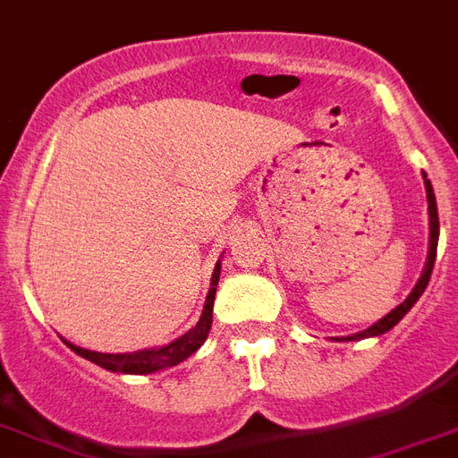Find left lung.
Returning <instances> with one entry per match:
<instances>
[{
	"label": "left lung",
	"mask_w": 458,
	"mask_h": 458,
	"mask_svg": "<svg viewBox=\"0 0 458 458\" xmlns=\"http://www.w3.org/2000/svg\"><path fill=\"white\" fill-rule=\"evenodd\" d=\"M424 185H426V199H428V225H431V248H428V261H426V268H424V273H421L420 283L415 284V289L410 292V296L403 301V303H401V306L394 308V310L389 312V315H385V318H382L380 322L373 324V327H369V329L361 331V334L347 335V341H361V338H370V335H382V334H386V331H389V329H394V327H396V324L405 318V312H408L410 308L415 306L417 301H420V296L424 294L426 284H428V280H431L433 264H436L437 233H440V222H437L436 194H433L431 181L426 178V174H424Z\"/></svg>",
	"instance_id": "8db88e82"
}]
</instances>
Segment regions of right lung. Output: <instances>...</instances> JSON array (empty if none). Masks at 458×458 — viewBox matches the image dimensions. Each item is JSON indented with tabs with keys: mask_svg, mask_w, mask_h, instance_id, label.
<instances>
[{
	"mask_svg": "<svg viewBox=\"0 0 458 458\" xmlns=\"http://www.w3.org/2000/svg\"><path fill=\"white\" fill-rule=\"evenodd\" d=\"M217 280H220V264L215 267L213 280H210V292L208 299H206V306H203L201 319L197 322L194 329L187 331L185 335H181L178 341L169 343V345L157 347V350H143V352H131V354H101V352H89L83 347H76L72 343L66 345L72 347L76 354L89 359L92 363L101 366V369L113 370V373H131V375H146L155 373V370L171 369L175 363L185 361L190 354L199 350L203 345V341L208 338L210 324H213V301H215V289H217Z\"/></svg>",
	"mask_w": 458,
	"mask_h": 458,
	"instance_id": "add662e5",
	"label": "right lung"
}]
</instances>
